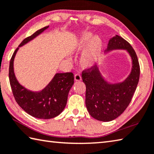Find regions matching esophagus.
<instances>
[{
    "label": "esophagus",
    "mask_w": 154,
    "mask_h": 154,
    "mask_svg": "<svg viewBox=\"0 0 154 154\" xmlns=\"http://www.w3.org/2000/svg\"><path fill=\"white\" fill-rule=\"evenodd\" d=\"M75 80L76 81V82H80L81 80H82V77H81L80 74H75Z\"/></svg>",
    "instance_id": "obj_1"
}]
</instances>
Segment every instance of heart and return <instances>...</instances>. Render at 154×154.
<instances>
[{"instance_id": "heart-1", "label": "heart", "mask_w": 154, "mask_h": 154, "mask_svg": "<svg viewBox=\"0 0 154 154\" xmlns=\"http://www.w3.org/2000/svg\"><path fill=\"white\" fill-rule=\"evenodd\" d=\"M75 50L83 52L80 63L83 68L89 69L96 65L102 55V42L98 36H94L90 32H85L80 36L75 44Z\"/></svg>"}]
</instances>
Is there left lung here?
<instances>
[{"instance_id":"left-lung-1","label":"left lung","mask_w":154,"mask_h":154,"mask_svg":"<svg viewBox=\"0 0 154 154\" xmlns=\"http://www.w3.org/2000/svg\"><path fill=\"white\" fill-rule=\"evenodd\" d=\"M115 50H126L132 61L130 74L122 82H108L97 65L82 72L83 82L86 86V108L93 118L103 122L114 120L126 110L136 90L140 75L135 50L127 41L118 35L109 40L105 53Z\"/></svg>"}]
</instances>
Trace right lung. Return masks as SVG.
Listing matches in <instances>:
<instances>
[{
  "instance_id": "right-lung-1",
  "label": "right lung",
  "mask_w": 154,
  "mask_h": 154,
  "mask_svg": "<svg viewBox=\"0 0 154 154\" xmlns=\"http://www.w3.org/2000/svg\"><path fill=\"white\" fill-rule=\"evenodd\" d=\"M48 27H44L24 39L14 52L9 64L10 85L17 103L29 115L40 119L54 118L63 111L67 102L69 92L74 83V75L72 72H57L43 89L33 91L21 85L17 79L14 72V59L20 47L33 40Z\"/></svg>"
}]
</instances>
